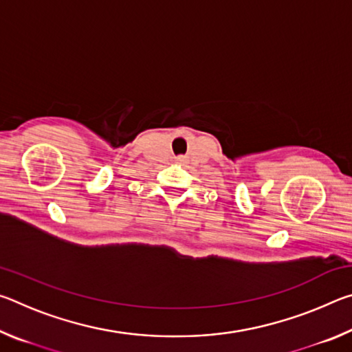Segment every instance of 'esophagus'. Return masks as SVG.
Segmentation results:
<instances>
[{"label": "esophagus", "instance_id": "34e87169", "mask_svg": "<svg viewBox=\"0 0 352 352\" xmlns=\"http://www.w3.org/2000/svg\"><path fill=\"white\" fill-rule=\"evenodd\" d=\"M177 162H180V163H182V162H184V158H183V157H178V158H177Z\"/></svg>", "mask_w": 352, "mask_h": 352}]
</instances>
